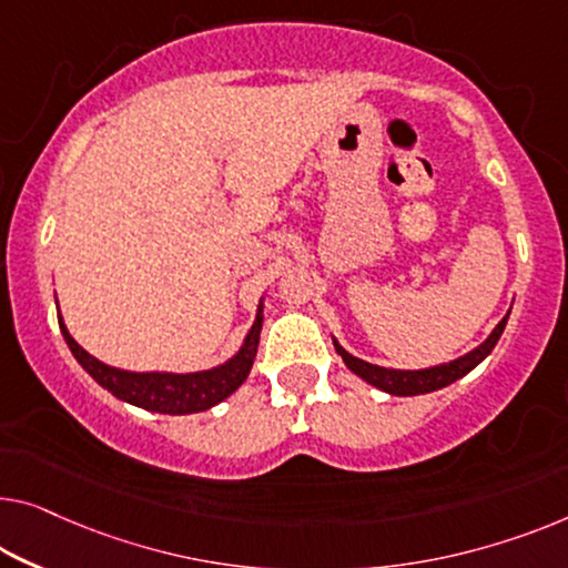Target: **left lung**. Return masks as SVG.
I'll list each match as a JSON object with an SVG mask.
<instances>
[{"mask_svg": "<svg viewBox=\"0 0 568 568\" xmlns=\"http://www.w3.org/2000/svg\"><path fill=\"white\" fill-rule=\"evenodd\" d=\"M505 324H507V316L495 326V332L489 334L487 342L479 344L477 349L464 354V357H459V359L448 362V365H438V367H428V369H385V367L369 365V362H365V359L352 357V354L342 349V346H338L336 342H334V346H336V352L342 354L346 367H349L354 375L367 379L369 385L379 387V390H385L390 395H423V393L442 390V387L456 383V379L464 377L467 372L477 367L479 362L495 349V344L500 342V336L505 332Z\"/></svg>", "mask_w": 568, "mask_h": 568, "instance_id": "obj_1", "label": "left lung"}]
</instances>
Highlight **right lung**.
<instances>
[{"mask_svg": "<svg viewBox=\"0 0 568 568\" xmlns=\"http://www.w3.org/2000/svg\"><path fill=\"white\" fill-rule=\"evenodd\" d=\"M58 324H61L68 349L73 352L79 365L87 369L101 387H106L109 393L116 395L124 403L138 405V408L168 413V416H183V413L209 410L211 405L222 403L224 397H230L236 387L247 379L260 344L262 308L257 311V321L252 324L242 349L236 352V357L224 362L222 367L191 372V375H171V372H124L109 367L104 362L91 357L87 349H81V346L73 342V336L68 334V328L63 326V318H58Z\"/></svg>", "mask_w": 568, "mask_h": 568, "instance_id": "obj_1", "label": "right lung"}]
</instances>
